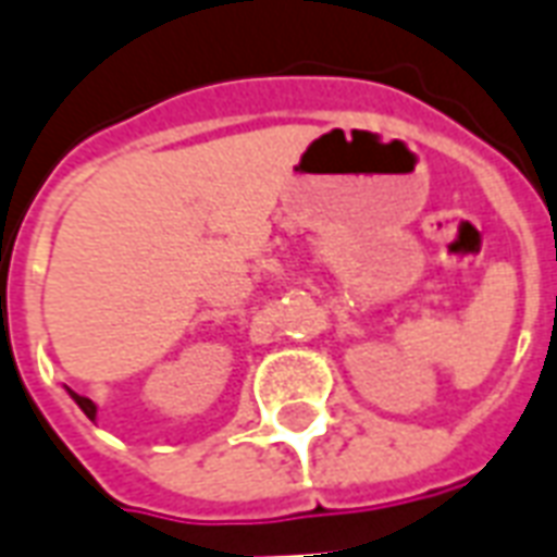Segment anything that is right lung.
<instances>
[{"instance_id":"right-lung-1","label":"right lung","mask_w":557,"mask_h":557,"mask_svg":"<svg viewBox=\"0 0 557 557\" xmlns=\"http://www.w3.org/2000/svg\"><path fill=\"white\" fill-rule=\"evenodd\" d=\"M67 394H71V397H74V403H77L79 409L86 411V418L95 420V411H98V409H95V403H91L89 397H79V394H74V391H67Z\"/></svg>"}]
</instances>
